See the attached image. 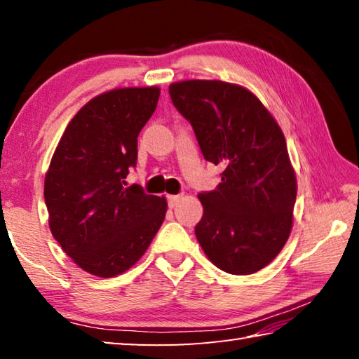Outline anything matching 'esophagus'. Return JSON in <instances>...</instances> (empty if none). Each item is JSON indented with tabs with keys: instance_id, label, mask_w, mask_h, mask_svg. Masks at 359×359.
<instances>
[{
	"instance_id": "esophagus-1",
	"label": "esophagus",
	"mask_w": 359,
	"mask_h": 359,
	"mask_svg": "<svg viewBox=\"0 0 359 359\" xmlns=\"http://www.w3.org/2000/svg\"><path fill=\"white\" fill-rule=\"evenodd\" d=\"M180 201H182L180 194H169V196H168V205L171 209H174L175 205H177Z\"/></svg>"
}]
</instances>
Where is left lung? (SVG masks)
Returning a JSON list of instances; mask_svg holds the SVG:
<instances>
[{
	"instance_id": "obj_1",
	"label": "left lung",
	"mask_w": 359,
	"mask_h": 359,
	"mask_svg": "<svg viewBox=\"0 0 359 359\" xmlns=\"http://www.w3.org/2000/svg\"><path fill=\"white\" fill-rule=\"evenodd\" d=\"M169 95L205 160L223 168L217 190L198 194L199 245L218 269L255 274L280 253L293 228L297 184L280 126L238 83L191 79L169 85Z\"/></svg>"
}]
</instances>
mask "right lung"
<instances>
[{"label": "right lung", "mask_w": 359, "mask_h": 359, "mask_svg": "<svg viewBox=\"0 0 359 359\" xmlns=\"http://www.w3.org/2000/svg\"><path fill=\"white\" fill-rule=\"evenodd\" d=\"M160 88H115L90 100L66 126L44 180L48 226L63 252L88 274L128 271L165 220V196L126 187L137 136Z\"/></svg>", "instance_id": "add662e5"}]
</instances>
